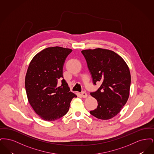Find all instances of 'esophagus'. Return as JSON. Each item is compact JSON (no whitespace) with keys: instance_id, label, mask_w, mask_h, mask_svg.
<instances>
[{"instance_id":"1","label":"esophagus","mask_w":154,"mask_h":154,"mask_svg":"<svg viewBox=\"0 0 154 154\" xmlns=\"http://www.w3.org/2000/svg\"><path fill=\"white\" fill-rule=\"evenodd\" d=\"M81 96H82L83 98H87V96H88V95H87V94L86 92H82L81 93Z\"/></svg>"}]
</instances>
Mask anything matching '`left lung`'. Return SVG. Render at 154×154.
<instances>
[{"instance_id":"8db88e82","label":"left lung","mask_w":154,"mask_h":154,"mask_svg":"<svg viewBox=\"0 0 154 154\" xmlns=\"http://www.w3.org/2000/svg\"><path fill=\"white\" fill-rule=\"evenodd\" d=\"M94 84L102 83L91 95L98 106L90 113L98 119H110L120 112L129 96L131 82L129 67L123 58L110 50L97 48L82 50Z\"/></svg>"}]
</instances>
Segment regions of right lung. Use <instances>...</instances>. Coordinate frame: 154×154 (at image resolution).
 <instances>
[{"label": "right lung", "mask_w": 154, "mask_h": 154, "mask_svg": "<svg viewBox=\"0 0 154 154\" xmlns=\"http://www.w3.org/2000/svg\"><path fill=\"white\" fill-rule=\"evenodd\" d=\"M72 49L61 47L45 48L37 53L30 62L25 85L28 102L40 118L53 121L64 116L70 102L77 95L70 91L63 78V66Z\"/></svg>", "instance_id": "add662e5"}]
</instances>
